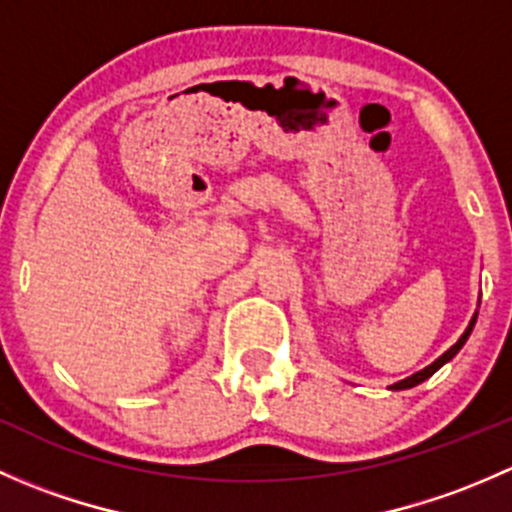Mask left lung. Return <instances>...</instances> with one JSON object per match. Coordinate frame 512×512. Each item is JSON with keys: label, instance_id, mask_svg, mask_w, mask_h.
Returning a JSON list of instances; mask_svg holds the SVG:
<instances>
[{"label": "left lung", "instance_id": "left-lung-1", "mask_svg": "<svg viewBox=\"0 0 512 512\" xmlns=\"http://www.w3.org/2000/svg\"><path fill=\"white\" fill-rule=\"evenodd\" d=\"M478 304H480V299H478ZM476 319H478V312L473 314L471 317V322H468V327H466V332L461 334V339H458L456 344H453L451 349H446V352H443L441 356H438L436 361H431V364L426 366V369H421V371H416V374H411V376H406V379H401V381H396V384H391L389 389L391 391H404V389H414V386H418L421 384V381H426L428 376H433L436 374L438 369H441L443 364H448V361L453 359V356H456L458 352H461V347L463 344L468 342V337H471V332H473V327H476Z\"/></svg>", "mask_w": 512, "mask_h": 512}]
</instances>
